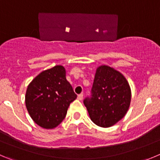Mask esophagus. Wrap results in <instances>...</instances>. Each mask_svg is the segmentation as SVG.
Segmentation results:
<instances>
[{"mask_svg": "<svg viewBox=\"0 0 160 160\" xmlns=\"http://www.w3.org/2000/svg\"><path fill=\"white\" fill-rule=\"evenodd\" d=\"M77 98H78L79 100H82V99H83V94H80V95H78Z\"/></svg>", "mask_w": 160, "mask_h": 160, "instance_id": "esophagus-1", "label": "esophagus"}]
</instances>
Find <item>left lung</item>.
Returning a JSON list of instances; mask_svg holds the SVG:
<instances>
[{"mask_svg": "<svg viewBox=\"0 0 160 160\" xmlns=\"http://www.w3.org/2000/svg\"><path fill=\"white\" fill-rule=\"evenodd\" d=\"M91 97L83 100L91 120L100 127H110L129 110L131 89L122 73L107 65L96 69Z\"/></svg>", "mask_w": 160, "mask_h": 160, "instance_id": "8db88e82", "label": "left lung"}]
</instances>
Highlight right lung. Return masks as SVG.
<instances>
[{
  "mask_svg": "<svg viewBox=\"0 0 160 160\" xmlns=\"http://www.w3.org/2000/svg\"><path fill=\"white\" fill-rule=\"evenodd\" d=\"M77 95L65 77V69L56 65L39 73L28 85L27 110L33 121L44 129H53L64 120Z\"/></svg>",
  "mask_w": 160,
  "mask_h": 160,
  "instance_id": "add662e5",
  "label": "right lung"
}]
</instances>
